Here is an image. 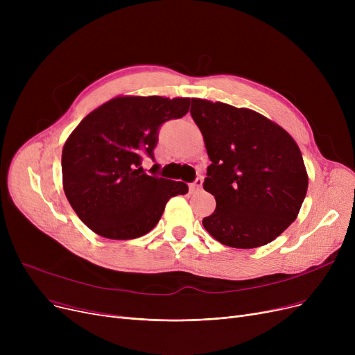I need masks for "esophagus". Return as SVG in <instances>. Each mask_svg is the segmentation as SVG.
I'll return each mask as SVG.
<instances>
[{"mask_svg":"<svg viewBox=\"0 0 355 355\" xmlns=\"http://www.w3.org/2000/svg\"><path fill=\"white\" fill-rule=\"evenodd\" d=\"M201 187H202V178L198 177V178L190 185V191H191V193H197V191L201 190Z\"/></svg>","mask_w":355,"mask_h":355,"instance_id":"esophagus-1","label":"esophagus"}]
</instances>
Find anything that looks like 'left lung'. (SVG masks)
<instances>
[{"mask_svg":"<svg viewBox=\"0 0 355 355\" xmlns=\"http://www.w3.org/2000/svg\"><path fill=\"white\" fill-rule=\"evenodd\" d=\"M211 164L202 187L216 210L202 226L221 245L270 243L295 221L308 190L301 149L286 130L246 107L191 99Z\"/></svg>","mask_w":355,"mask_h":355,"instance_id":"left-lung-1","label":"left lung"}]
</instances>
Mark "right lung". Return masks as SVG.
I'll use <instances>...</instances> for the list:
<instances>
[{"instance_id": "add662e5", "label": "right lung", "mask_w": 355, "mask_h": 355, "mask_svg": "<svg viewBox=\"0 0 355 355\" xmlns=\"http://www.w3.org/2000/svg\"><path fill=\"white\" fill-rule=\"evenodd\" d=\"M189 107V98L118 96L70 134L62 153L63 189L92 232L114 240L141 237L157 226L168 200L187 194L182 181L146 175L141 159H154L159 126Z\"/></svg>"}]
</instances>
